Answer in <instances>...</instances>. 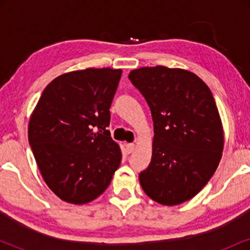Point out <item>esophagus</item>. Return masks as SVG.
Instances as JSON below:
<instances>
[{
  "mask_svg": "<svg viewBox=\"0 0 250 250\" xmlns=\"http://www.w3.org/2000/svg\"><path fill=\"white\" fill-rule=\"evenodd\" d=\"M134 149H135L134 143H127V145H126V151H127L128 153H132L133 151H134Z\"/></svg>",
  "mask_w": 250,
  "mask_h": 250,
  "instance_id": "34e87169",
  "label": "esophagus"
}]
</instances>
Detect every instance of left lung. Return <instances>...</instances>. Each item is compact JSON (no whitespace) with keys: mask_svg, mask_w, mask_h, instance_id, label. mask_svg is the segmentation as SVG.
<instances>
[{"mask_svg":"<svg viewBox=\"0 0 250 250\" xmlns=\"http://www.w3.org/2000/svg\"><path fill=\"white\" fill-rule=\"evenodd\" d=\"M128 78L148 102L155 132L140 184L156 203H186L206 186L222 158L224 132L213 94L200 77L181 68L142 67Z\"/></svg>","mask_w":250,"mask_h":250,"instance_id":"8db88e82","label":"left lung"}]
</instances>
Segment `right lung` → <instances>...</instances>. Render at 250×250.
<instances>
[{"mask_svg":"<svg viewBox=\"0 0 250 250\" xmlns=\"http://www.w3.org/2000/svg\"><path fill=\"white\" fill-rule=\"evenodd\" d=\"M122 73L86 68L60 75L30 115L28 141L41 175L66 203L97 199L121 165V148L107 127Z\"/></svg>","mask_w":250,"mask_h":250,"instance_id":"add662e5","label":"right lung"}]
</instances>
